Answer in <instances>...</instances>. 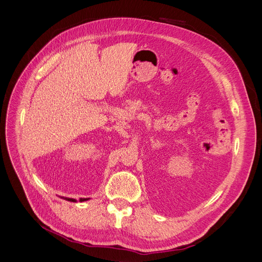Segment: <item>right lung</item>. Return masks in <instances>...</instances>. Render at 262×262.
<instances>
[{
  "instance_id": "right-lung-1",
  "label": "right lung",
  "mask_w": 262,
  "mask_h": 262,
  "mask_svg": "<svg viewBox=\"0 0 262 262\" xmlns=\"http://www.w3.org/2000/svg\"><path fill=\"white\" fill-rule=\"evenodd\" d=\"M62 199H64V200L70 201V202H77L75 199H72V198H64V196H62ZM87 200H90V198H82V199H81L80 201L83 202V201H87Z\"/></svg>"
}]
</instances>
